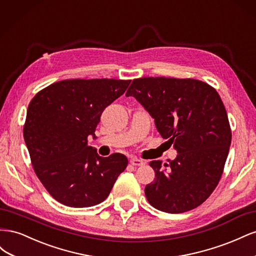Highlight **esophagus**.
<instances>
[{"instance_id":"esophagus-1","label":"esophagus","mask_w":256,"mask_h":256,"mask_svg":"<svg viewBox=\"0 0 256 256\" xmlns=\"http://www.w3.org/2000/svg\"><path fill=\"white\" fill-rule=\"evenodd\" d=\"M130 164L132 166H143L144 162L141 160V159H138V158H131L130 159Z\"/></svg>"}]
</instances>
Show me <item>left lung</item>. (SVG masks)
I'll return each mask as SVG.
<instances>
[{
	"mask_svg": "<svg viewBox=\"0 0 256 256\" xmlns=\"http://www.w3.org/2000/svg\"><path fill=\"white\" fill-rule=\"evenodd\" d=\"M126 96L144 106L158 132L177 152V157L164 166L160 160L150 162L156 178L146 184L147 200L170 214L200 206L220 180L232 141L218 92L194 79L147 76L134 79Z\"/></svg>",
	"mask_w": 256,
	"mask_h": 256,
	"instance_id": "8db88e82",
	"label": "left lung"
}]
</instances>
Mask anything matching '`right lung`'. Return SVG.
Masks as SVG:
<instances>
[{
	"label": "right lung",
	"instance_id": "right-lung-1",
	"mask_svg": "<svg viewBox=\"0 0 256 256\" xmlns=\"http://www.w3.org/2000/svg\"><path fill=\"white\" fill-rule=\"evenodd\" d=\"M131 80H64L30 102L23 136L34 171L50 194L69 207L100 204L128 164L122 154L100 157L88 145L100 116Z\"/></svg>",
	"mask_w": 256,
	"mask_h": 256
}]
</instances>
